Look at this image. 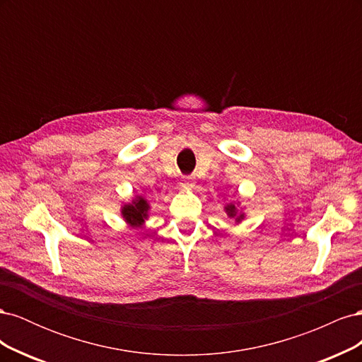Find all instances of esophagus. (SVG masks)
<instances>
[{"instance_id": "34e87169", "label": "esophagus", "mask_w": 362, "mask_h": 362, "mask_svg": "<svg viewBox=\"0 0 362 362\" xmlns=\"http://www.w3.org/2000/svg\"><path fill=\"white\" fill-rule=\"evenodd\" d=\"M182 187H187V189H192V187H193V182H192V178H190V177H185V178H184Z\"/></svg>"}]
</instances>
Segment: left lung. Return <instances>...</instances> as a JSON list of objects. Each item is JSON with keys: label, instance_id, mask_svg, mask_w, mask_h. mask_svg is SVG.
Masks as SVG:
<instances>
[{"label": "left lung", "instance_id": "obj_1", "mask_svg": "<svg viewBox=\"0 0 362 362\" xmlns=\"http://www.w3.org/2000/svg\"><path fill=\"white\" fill-rule=\"evenodd\" d=\"M226 211H228V216H229V217H237V221H240V218L243 217V214L237 216V210H235L234 205H228V206H226Z\"/></svg>", "mask_w": 362, "mask_h": 362}]
</instances>
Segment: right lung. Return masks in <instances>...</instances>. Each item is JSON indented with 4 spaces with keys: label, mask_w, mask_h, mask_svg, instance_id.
<instances>
[{
    "label": "right lung",
    "mask_w": 362,
    "mask_h": 362,
    "mask_svg": "<svg viewBox=\"0 0 362 362\" xmlns=\"http://www.w3.org/2000/svg\"><path fill=\"white\" fill-rule=\"evenodd\" d=\"M146 211H148V204H146V201L144 198H140L134 204L125 205L124 210H122V214L127 218L128 223L134 225V226H139V225L144 223V218L146 216Z\"/></svg>",
    "instance_id": "1"
}]
</instances>
